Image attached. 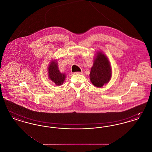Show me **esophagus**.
I'll use <instances>...</instances> for the list:
<instances>
[{"instance_id": "esophagus-1", "label": "esophagus", "mask_w": 152, "mask_h": 152, "mask_svg": "<svg viewBox=\"0 0 152 152\" xmlns=\"http://www.w3.org/2000/svg\"><path fill=\"white\" fill-rule=\"evenodd\" d=\"M75 74H80V75H82V74H83V72H76L75 73Z\"/></svg>"}]
</instances>
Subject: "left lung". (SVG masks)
Returning <instances> with one entry per match:
<instances>
[{"label": "left lung", "mask_w": 152, "mask_h": 152, "mask_svg": "<svg viewBox=\"0 0 152 152\" xmlns=\"http://www.w3.org/2000/svg\"><path fill=\"white\" fill-rule=\"evenodd\" d=\"M89 77L91 83L98 88L107 84L111 79L112 69L108 58L101 51L97 53Z\"/></svg>", "instance_id": "8db88e82"}]
</instances>
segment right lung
Wrapping results in <instances>:
<instances>
[{
  "instance_id": "right-lung-1",
  "label": "right lung",
  "mask_w": 152,
  "mask_h": 152,
  "mask_svg": "<svg viewBox=\"0 0 152 152\" xmlns=\"http://www.w3.org/2000/svg\"><path fill=\"white\" fill-rule=\"evenodd\" d=\"M48 77L56 86L61 85L65 80L66 75L64 73L60 72L58 67V63L55 60L51 61L48 68Z\"/></svg>"
}]
</instances>
